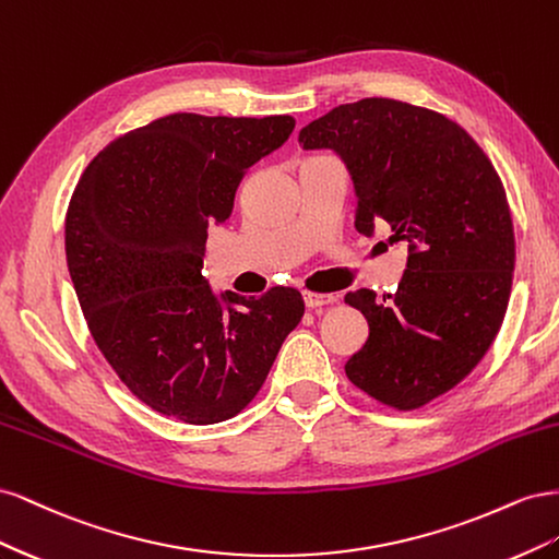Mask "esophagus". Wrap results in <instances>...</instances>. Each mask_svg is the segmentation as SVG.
I'll return each instance as SVG.
<instances>
[{"label":"esophagus","mask_w":559,"mask_h":559,"mask_svg":"<svg viewBox=\"0 0 559 559\" xmlns=\"http://www.w3.org/2000/svg\"><path fill=\"white\" fill-rule=\"evenodd\" d=\"M302 300H306V308H321V306H333L337 300L333 294H317V292H306L302 294Z\"/></svg>","instance_id":"34e87169"}]
</instances>
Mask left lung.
Here are the masks:
<instances>
[{"instance_id":"obj_1","label":"left lung","mask_w":559,"mask_h":559,"mask_svg":"<svg viewBox=\"0 0 559 559\" xmlns=\"http://www.w3.org/2000/svg\"><path fill=\"white\" fill-rule=\"evenodd\" d=\"M331 148L354 183V228H392L408 247L394 294L345 296L368 321L347 378L392 408L413 411L462 382L492 345L515 267L513 218L501 179L471 134L443 114L366 97L298 132Z\"/></svg>"}]
</instances>
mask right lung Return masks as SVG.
Here are the masks:
<instances>
[{"mask_svg": "<svg viewBox=\"0 0 559 559\" xmlns=\"http://www.w3.org/2000/svg\"><path fill=\"white\" fill-rule=\"evenodd\" d=\"M292 116L173 114L121 134L81 175L64 218L67 267L116 376L160 415L216 425L259 394L302 317L296 289L216 294L207 228L294 132Z\"/></svg>", "mask_w": 559, "mask_h": 559, "instance_id": "add662e5", "label": "right lung"}]
</instances>
